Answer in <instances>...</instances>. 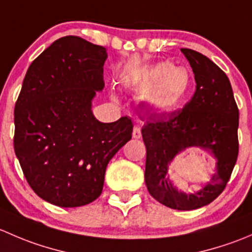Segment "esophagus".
<instances>
[{"mask_svg":"<svg viewBox=\"0 0 252 252\" xmlns=\"http://www.w3.org/2000/svg\"><path fill=\"white\" fill-rule=\"evenodd\" d=\"M133 138L134 139H140L141 138V130H140V126H135L133 129Z\"/></svg>","mask_w":252,"mask_h":252,"instance_id":"1","label":"esophagus"}]
</instances>
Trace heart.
Listing matches in <instances>:
<instances>
[{
	"mask_svg": "<svg viewBox=\"0 0 252 252\" xmlns=\"http://www.w3.org/2000/svg\"><path fill=\"white\" fill-rule=\"evenodd\" d=\"M145 110L154 114L173 113L189 100L192 77L189 69L164 61L141 70L131 83Z\"/></svg>",
	"mask_w": 252,
	"mask_h": 252,
	"instance_id": "heart-1",
	"label": "heart"
}]
</instances>
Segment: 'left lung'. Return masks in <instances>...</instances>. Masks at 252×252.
Wrapping results in <instances>:
<instances>
[{
    "label": "left lung",
    "instance_id": "8db88e82",
    "mask_svg": "<svg viewBox=\"0 0 252 252\" xmlns=\"http://www.w3.org/2000/svg\"><path fill=\"white\" fill-rule=\"evenodd\" d=\"M182 52L195 75L194 96L183 110L147 117L141 134L146 146L145 183L151 196L173 210L190 211L211 204L229 180L239 152V110L225 73L200 52ZM191 147L213 155L215 173L197 192L184 193L169 179L168 169L178 154Z\"/></svg>",
    "mask_w": 252,
    "mask_h": 252
}]
</instances>
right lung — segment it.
I'll list each match as a JSON object with an SVG mask.
<instances>
[{
  "label": "right lung",
  "instance_id": "add662e5",
  "mask_svg": "<svg viewBox=\"0 0 252 252\" xmlns=\"http://www.w3.org/2000/svg\"><path fill=\"white\" fill-rule=\"evenodd\" d=\"M107 57L105 47L64 36L25 74L14 108V151L35 194L52 205L97 199L108 162L131 139L130 118L102 123L93 113Z\"/></svg>",
  "mask_w": 252,
  "mask_h": 252
}]
</instances>
